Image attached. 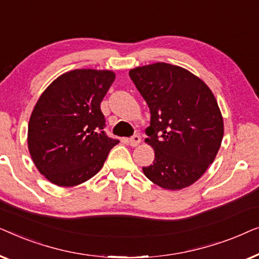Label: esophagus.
I'll return each instance as SVG.
<instances>
[{
    "label": "esophagus",
    "mask_w": 259,
    "mask_h": 259,
    "mask_svg": "<svg viewBox=\"0 0 259 259\" xmlns=\"http://www.w3.org/2000/svg\"><path fill=\"white\" fill-rule=\"evenodd\" d=\"M141 143V138L139 136H133L131 139L128 140V144L131 145L132 147H137L138 145Z\"/></svg>",
    "instance_id": "obj_1"
}]
</instances>
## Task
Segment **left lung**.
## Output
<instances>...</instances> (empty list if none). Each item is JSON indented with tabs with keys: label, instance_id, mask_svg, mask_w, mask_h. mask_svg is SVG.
<instances>
[{
	"label": "left lung",
	"instance_id": "obj_1",
	"mask_svg": "<svg viewBox=\"0 0 259 259\" xmlns=\"http://www.w3.org/2000/svg\"><path fill=\"white\" fill-rule=\"evenodd\" d=\"M130 76L151 112L145 143L154 161L144 175L165 190L191 186L213 162L224 136L213 93L190 70L165 62L136 67Z\"/></svg>",
	"mask_w": 259,
	"mask_h": 259
}]
</instances>
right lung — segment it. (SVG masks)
Returning a JSON list of instances; mask_svg holds the SVG:
<instances>
[{"instance_id":"1","label":"right lung","mask_w":259,"mask_h":259,"mask_svg":"<svg viewBox=\"0 0 259 259\" xmlns=\"http://www.w3.org/2000/svg\"><path fill=\"white\" fill-rule=\"evenodd\" d=\"M115 73L74 69L44 91L28 123V150L47 180L61 187L80 185L100 171L119 143L106 136L100 109Z\"/></svg>"}]
</instances>
